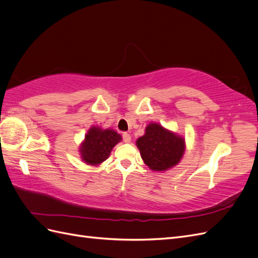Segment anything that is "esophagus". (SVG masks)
I'll use <instances>...</instances> for the list:
<instances>
[{
  "mask_svg": "<svg viewBox=\"0 0 258 258\" xmlns=\"http://www.w3.org/2000/svg\"><path fill=\"white\" fill-rule=\"evenodd\" d=\"M122 140H123L124 143H130L131 136L129 134H126V132H124V134L122 135Z\"/></svg>",
  "mask_w": 258,
  "mask_h": 258,
  "instance_id": "1",
  "label": "esophagus"
}]
</instances>
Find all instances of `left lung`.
Instances as JSON below:
<instances>
[{"label":"left lung","mask_w":258,"mask_h":258,"mask_svg":"<svg viewBox=\"0 0 258 258\" xmlns=\"http://www.w3.org/2000/svg\"><path fill=\"white\" fill-rule=\"evenodd\" d=\"M145 165L163 172L176 166L185 153V139L157 122L148 123L136 142Z\"/></svg>","instance_id":"1"}]
</instances>
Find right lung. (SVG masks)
<instances>
[{
	"label": "right lung",
	"instance_id": "obj_1",
	"mask_svg": "<svg viewBox=\"0 0 258 258\" xmlns=\"http://www.w3.org/2000/svg\"><path fill=\"white\" fill-rule=\"evenodd\" d=\"M122 140L121 136L113 129H103L92 126L85 135L79 152L82 160L90 166H99L105 161L114 146Z\"/></svg>",
	"mask_w": 258,
	"mask_h": 258
}]
</instances>
